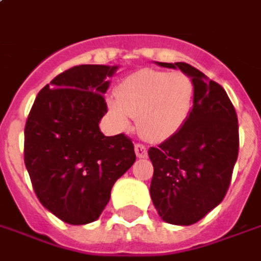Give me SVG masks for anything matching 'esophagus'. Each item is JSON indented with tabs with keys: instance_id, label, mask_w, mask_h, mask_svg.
<instances>
[{
	"instance_id": "obj_1",
	"label": "esophagus",
	"mask_w": 261,
	"mask_h": 261,
	"mask_svg": "<svg viewBox=\"0 0 261 261\" xmlns=\"http://www.w3.org/2000/svg\"><path fill=\"white\" fill-rule=\"evenodd\" d=\"M134 149H136V155L138 158H147V147L144 144H136Z\"/></svg>"
}]
</instances>
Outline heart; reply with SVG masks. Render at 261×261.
Returning <instances> with one entry per match:
<instances>
[{"mask_svg":"<svg viewBox=\"0 0 261 261\" xmlns=\"http://www.w3.org/2000/svg\"><path fill=\"white\" fill-rule=\"evenodd\" d=\"M194 94V83L185 73L141 69L118 85L116 97L107 99V109L118 127L127 128L130 118H137L141 136L161 143L187 123Z\"/></svg>","mask_w":261,"mask_h":261,"instance_id":"1","label":"heart"}]
</instances>
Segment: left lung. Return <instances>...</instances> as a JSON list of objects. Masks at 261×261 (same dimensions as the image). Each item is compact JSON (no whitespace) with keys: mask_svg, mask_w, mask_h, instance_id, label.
I'll return each instance as SVG.
<instances>
[{"mask_svg":"<svg viewBox=\"0 0 261 261\" xmlns=\"http://www.w3.org/2000/svg\"><path fill=\"white\" fill-rule=\"evenodd\" d=\"M195 87L187 123L174 137L148 149L154 167L149 194L162 220L189 226L205 218L225 198L239 154L236 110L219 83L194 66L176 62Z\"/></svg>","mask_w":261,"mask_h":261,"instance_id":"obj_1","label":"left lung"}]
</instances>
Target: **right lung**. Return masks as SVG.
Listing matches in <instances>:
<instances>
[{"label":"right lung","mask_w":261,"mask_h":261,"mask_svg":"<svg viewBox=\"0 0 261 261\" xmlns=\"http://www.w3.org/2000/svg\"><path fill=\"white\" fill-rule=\"evenodd\" d=\"M118 66L80 65L38 93L25 124L23 160L38 199L59 219L86 225L99 219L114 182L136 161L124 134L106 137L103 94Z\"/></svg>","instance_id":"1"}]
</instances>
